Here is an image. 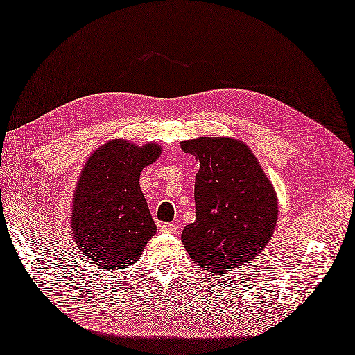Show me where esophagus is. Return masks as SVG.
<instances>
[{
  "instance_id": "obj_1",
  "label": "esophagus",
  "mask_w": 355,
  "mask_h": 355,
  "mask_svg": "<svg viewBox=\"0 0 355 355\" xmlns=\"http://www.w3.org/2000/svg\"><path fill=\"white\" fill-rule=\"evenodd\" d=\"M159 231L162 234H175L178 230L174 223H163L159 226Z\"/></svg>"
}]
</instances>
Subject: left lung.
Instances as JSON below:
<instances>
[{
    "label": "left lung",
    "mask_w": 355,
    "mask_h": 355,
    "mask_svg": "<svg viewBox=\"0 0 355 355\" xmlns=\"http://www.w3.org/2000/svg\"><path fill=\"white\" fill-rule=\"evenodd\" d=\"M199 160L195 177L196 219L181 232L195 264L214 275L246 266L276 230L277 193L255 154L230 136L181 141Z\"/></svg>",
    "instance_id": "8db88e82"
}]
</instances>
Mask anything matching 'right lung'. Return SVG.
I'll return each mask as SVG.
<instances>
[{
    "label": "right lung",
    "mask_w": 355,
    "mask_h": 355,
    "mask_svg": "<svg viewBox=\"0 0 355 355\" xmlns=\"http://www.w3.org/2000/svg\"><path fill=\"white\" fill-rule=\"evenodd\" d=\"M162 154L157 142L118 138L100 145L80 169L71 198L70 231L85 259L103 270H123L141 258L156 234L139 186L144 168Z\"/></svg>",
    "instance_id": "add662e5"
}]
</instances>
